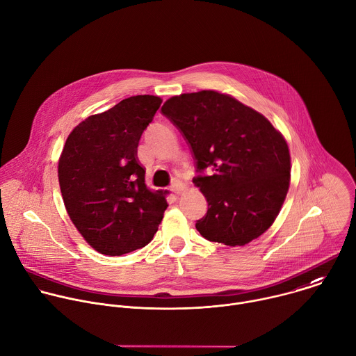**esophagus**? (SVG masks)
Instances as JSON below:
<instances>
[{
    "mask_svg": "<svg viewBox=\"0 0 356 356\" xmlns=\"http://www.w3.org/2000/svg\"><path fill=\"white\" fill-rule=\"evenodd\" d=\"M183 190H184V184H183L180 180H175V181H173V186H172V191L179 195V194H181Z\"/></svg>",
    "mask_w": 356,
    "mask_h": 356,
    "instance_id": "34e87169",
    "label": "esophagus"
}]
</instances>
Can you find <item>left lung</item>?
<instances>
[{
	"label": "left lung",
	"mask_w": 356,
	"mask_h": 356,
	"mask_svg": "<svg viewBox=\"0 0 356 356\" xmlns=\"http://www.w3.org/2000/svg\"><path fill=\"white\" fill-rule=\"evenodd\" d=\"M162 113L188 143L205 195L207 215L195 227L202 238L245 246L278 216L291 181L284 136L254 108L216 90L173 96ZM204 170L208 175H201Z\"/></svg>",
	"instance_id": "left-lung-1"
}]
</instances>
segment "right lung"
Wrapping results in <instances>:
<instances>
[{"label":"right lung","instance_id":"add662e5","mask_svg":"<svg viewBox=\"0 0 356 356\" xmlns=\"http://www.w3.org/2000/svg\"><path fill=\"white\" fill-rule=\"evenodd\" d=\"M162 99L137 95L89 115L68 136L58 159L65 209L96 252L122 256L147 246L168 208L151 191L137 158L140 138Z\"/></svg>","mask_w":356,"mask_h":356}]
</instances>
